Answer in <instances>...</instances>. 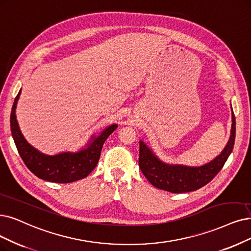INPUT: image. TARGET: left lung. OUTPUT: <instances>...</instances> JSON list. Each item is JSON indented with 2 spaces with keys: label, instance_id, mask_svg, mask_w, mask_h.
I'll return each instance as SVG.
<instances>
[{
  "label": "left lung",
  "instance_id": "obj_1",
  "mask_svg": "<svg viewBox=\"0 0 251 251\" xmlns=\"http://www.w3.org/2000/svg\"><path fill=\"white\" fill-rule=\"evenodd\" d=\"M232 129L226 146L211 162L200 166L170 165L162 162L144 142L140 141L139 167L148 181L159 189L173 194L194 192L209 183L226 164L234 148L236 137V119L232 113Z\"/></svg>",
  "mask_w": 251,
  "mask_h": 251
}]
</instances>
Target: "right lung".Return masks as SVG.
<instances>
[{
	"instance_id": "add662e5",
	"label": "right lung",
	"mask_w": 251,
	"mask_h": 251,
	"mask_svg": "<svg viewBox=\"0 0 251 251\" xmlns=\"http://www.w3.org/2000/svg\"><path fill=\"white\" fill-rule=\"evenodd\" d=\"M21 94L22 89L14 100L10 115V126L18 153L29 171L40 179L56 183L74 182L88 176L99 162L103 144L115 131L117 125L106 127L98 137L92 136L86 147L77 152H62L55 155H47L27 143L19 129L15 109Z\"/></svg>"
}]
</instances>
